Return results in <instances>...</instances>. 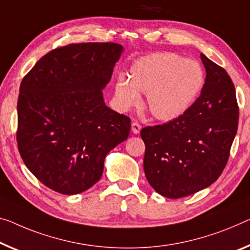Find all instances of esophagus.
I'll return each mask as SVG.
<instances>
[{"label":"esophagus","instance_id":"1","mask_svg":"<svg viewBox=\"0 0 250 250\" xmlns=\"http://www.w3.org/2000/svg\"><path fill=\"white\" fill-rule=\"evenodd\" d=\"M141 128H142V126H141L140 124H138L137 122H133V123H132V132H133L134 134H138V133H140Z\"/></svg>","mask_w":250,"mask_h":250}]
</instances>
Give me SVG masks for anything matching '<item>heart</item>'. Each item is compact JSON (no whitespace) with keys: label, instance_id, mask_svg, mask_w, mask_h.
Here are the masks:
<instances>
[{"label":"heart","instance_id":"b5f03b06","mask_svg":"<svg viewBox=\"0 0 250 250\" xmlns=\"http://www.w3.org/2000/svg\"><path fill=\"white\" fill-rule=\"evenodd\" d=\"M205 71L198 61L173 52H154L130 64L120 77L114 97L121 109L136 106L140 93L146 94L148 112L156 120L170 122L189 110L201 94Z\"/></svg>","mask_w":250,"mask_h":250}]
</instances>
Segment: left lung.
<instances>
[{
    "mask_svg": "<svg viewBox=\"0 0 250 250\" xmlns=\"http://www.w3.org/2000/svg\"><path fill=\"white\" fill-rule=\"evenodd\" d=\"M206 83L181 117L142 128L144 172L157 193L170 199L211 186L228 162L239 120L235 86L224 68L201 53Z\"/></svg>",
    "mask_w": 250,
    "mask_h": 250,
    "instance_id": "1",
    "label": "left lung"
}]
</instances>
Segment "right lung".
<instances>
[{
    "instance_id": "right-lung-1",
    "label": "right lung",
    "mask_w": 250,
    "mask_h": 250,
    "mask_svg": "<svg viewBox=\"0 0 250 250\" xmlns=\"http://www.w3.org/2000/svg\"><path fill=\"white\" fill-rule=\"evenodd\" d=\"M123 47L70 43L51 50L22 79L17 142L23 162L45 187L77 194L101 179L109 151L130 120L105 105L103 89Z\"/></svg>"
}]
</instances>
